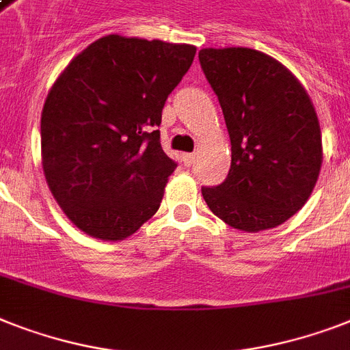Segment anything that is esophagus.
<instances>
[{"label":"esophagus","mask_w":350,"mask_h":350,"mask_svg":"<svg viewBox=\"0 0 350 350\" xmlns=\"http://www.w3.org/2000/svg\"><path fill=\"white\" fill-rule=\"evenodd\" d=\"M181 158H183V163H185V165L190 167V165H192V163H194V158H196V156L192 154V152H185V154L181 156Z\"/></svg>","instance_id":"esophagus-1"}]
</instances>
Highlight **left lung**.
<instances>
[{
  "instance_id": "left-lung-1",
  "label": "left lung",
  "mask_w": 350,
  "mask_h": 350,
  "mask_svg": "<svg viewBox=\"0 0 350 350\" xmlns=\"http://www.w3.org/2000/svg\"><path fill=\"white\" fill-rule=\"evenodd\" d=\"M200 62L232 144L226 180L201 194L232 228H275L302 208L320 174L322 131L313 102L282 62L258 50L203 48Z\"/></svg>"
}]
</instances>
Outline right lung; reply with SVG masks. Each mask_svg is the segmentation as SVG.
I'll return each instance as SVG.
<instances>
[{"label": "right lung", "mask_w": 350, "mask_h": 350, "mask_svg": "<svg viewBox=\"0 0 350 350\" xmlns=\"http://www.w3.org/2000/svg\"><path fill=\"white\" fill-rule=\"evenodd\" d=\"M196 46L111 33L57 77L41 113L48 189L90 237L122 241L158 212L176 161L163 152L161 109Z\"/></svg>", "instance_id": "right-lung-1"}]
</instances>
